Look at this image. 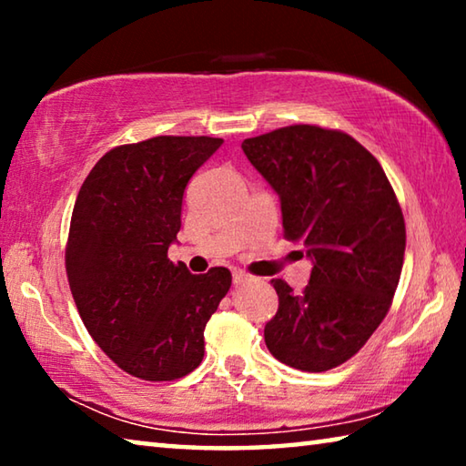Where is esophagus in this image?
<instances>
[{
  "label": "esophagus",
  "mask_w": 466,
  "mask_h": 466,
  "mask_svg": "<svg viewBox=\"0 0 466 466\" xmlns=\"http://www.w3.org/2000/svg\"><path fill=\"white\" fill-rule=\"evenodd\" d=\"M250 281V278L244 271H234V283L236 286H240V283H247Z\"/></svg>",
  "instance_id": "34e87169"
}]
</instances>
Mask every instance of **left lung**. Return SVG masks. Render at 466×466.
I'll return each instance as SVG.
<instances>
[{
    "label": "left lung",
    "instance_id": "1",
    "mask_svg": "<svg viewBox=\"0 0 466 466\" xmlns=\"http://www.w3.org/2000/svg\"><path fill=\"white\" fill-rule=\"evenodd\" d=\"M242 149L279 195L283 236L312 261L302 294L271 281L279 309L265 325L267 350L302 372H327L356 356L390 309L403 211L376 157L343 131L289 125Z\"/></svg>",
    "mask_w": 466,
    "mask_h": 466
}]
</instances>
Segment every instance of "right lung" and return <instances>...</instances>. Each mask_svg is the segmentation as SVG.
Instances as JSON below:
<instances>
[{
    "mask_svg": "<svg viewBox=\"0 0 466 466\" xmlns=\"http://www.w3.org/2000/svg\"><path fill=\"white\" fill-rule=\"evenodd\" d=\"M224 144L157 136L113 147L86 177L74 205L66 269L94 341L141 380H177L201 364L203 330L232 275H193L172 263L187 183Z\"/></svg>",
    "mask_w": 466,
    "mask_h": 466,
    "instance_id": "obj_1",
    "label": "right lung"
}]
</instances>
